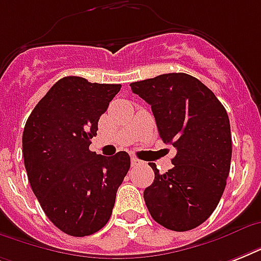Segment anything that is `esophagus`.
I'll use <instances>...</instances> for the list:
<instances>
[{
  "label": "esophagus",
  "instance_id": "34e87169",
  "mask_svg": "<svg viewBox=\"0 0 261 261\" xmlns=\"http://www.w3.org/2000/svg\"><path fill=\"white\" fill-rule=\"evenodd\" d=\"M131 165L133 167H138V165H142V161L137 159V157H131Z\"/></svg>",
  "mask_w": 261,
  "mask_h": 261
}]
</instances>
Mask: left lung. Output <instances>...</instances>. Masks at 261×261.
Returning a JSON list of instances; mask_svg holds the SVG:
<instances>
[{
  "label": "left lung",
  "instance_id": "8db88e82",
  "mask_svg": "<svg viewBox=\"0 0 261 261\" xmlns=\"http://www.w3.org/2000/svg\"><path fill=\"white\" fill-rule=\"evenodd\" d=\"M147 104L160 138L176 147L173 168L145 188L143 199L155 222L169 230L198 227L218 206L230 171V122L208 88L186 73H168L130 84Z\"/></svg>",
  "mask_w": 261,
  "mask_h": 261
}]
</instances>
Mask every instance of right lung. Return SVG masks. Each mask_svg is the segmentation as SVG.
<instances>
[{
    "mask_svg": "<svg viewBox=\"0 0 261 261\" xmlns=\"http://www.w3.org/2000/svg\"><path fill=\"white\" fill-rule=\"evenodd\" d=\"M119 84L65 77L36 104L22 133L28 180L44 214L59 230L90 236L110 221L116 191L130 169V155L89 150L98 119Z\"/></svg>",
    "mask_w": 261,
    "mask_h": 261,
    "instance_id": "obj_1",
    "label": "right lung"
}]
</instances>
